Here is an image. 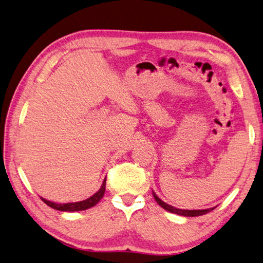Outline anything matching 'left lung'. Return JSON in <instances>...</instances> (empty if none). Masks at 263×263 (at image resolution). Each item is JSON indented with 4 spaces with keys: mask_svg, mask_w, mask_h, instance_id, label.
I'll use <instances>...</instances> for the list:
<instances>
[{
    "mask_svg": "<svg viewBox=\"0 0 263 263\" xmlns=\"http://www.w3.org/2000/svg\"><path fill=\"white\" fill-rule=\"evenodd\" d=\"M153 197L156 200V202L160 204L162 208H164L165 211H168L170 213H174V214H178L181 215V216H200V215H204L209 212H212L214 208H209V209H199V211H186V209H178V208H175L173 206H170V204H166L165 202L162 201V200L157 197V195L153 192Z\"/></svg>",
    "mask_w": 263,
    "mask_h": 263,
    "instance_id": "1",
    "label": "left lung"
}]
</instances>
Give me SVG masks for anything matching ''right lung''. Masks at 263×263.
Listing matches in <instances>:
<instances>
[{
	"label": "right lung",
	"mask_w": 263,
	"mask_h": 263,
	"mask_svg": "<svg viewBox=\"0 0 263 263\" xmlns=\"http://www.w3.org/2000/svg\"><path fill=\"white\" fill-rule=\"evenodd\" d=\"M104 191H106V179L103 180L101 189H100L97 193L93 194L92 197L84 200V201H79V202H70V203H55L48 201L44 198H41L42 201H44L46 204H48L49 207L57 209V211L61 212H78V211H85V209H88L90 207H93L97 204L100 200L102 199Z\"/></svg>",
	"instance_id": "obj_1"
}]
</instances>
